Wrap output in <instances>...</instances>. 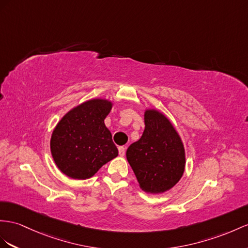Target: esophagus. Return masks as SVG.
Listing matches in <instances>:
<instances>
[{"label": "esophagus", "mask_w": 248, "mask_h": 248, "mask_svg": "<svg viewBox=\"0 0 248 248\" xmlns=\"http://www.w3.org/2000/svg\"><path fill=\"white\" fill-rule=\"evenodd\" d=\"M118 153L120 156H124L125 154V148L124 147H119L118 148Z\"/></svg>", "instance_id": "obj_1"}]
</instances>
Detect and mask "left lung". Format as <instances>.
Wrapping results in <instances>:
<instances>
[{
	"mask_svg": "<svg viewBox=\"0 0 248 248\" xmlns=\"http://www.w3.org/2000/svg\"><path fill=\"white\" fill-rule=\"evenodd\" d=\"M144 124L140 139L126 150V159L142 190L164 193L181 179L185 172V147L174 125L161 112L145 110Z\"/></svg>",
	"mask_w": 248,
	"mask_h": 248,
	"instance_id": "1",
	"label": "left lung"
}]
</instances>
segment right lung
<instances>
[{
	"mask_svg": "<svg viewBox=\"0 0 248 248\" xmlns=\"http://www.w3.org/2000/svg\"><path fill=\"white\" fill-rule=\"evenodd\" d=\"M113 104L94 98L70 110L56 124L50 150L56 167L72 179L91 178L117 157L118 150L105 124Z\"/></svg>",
	"mask_w": 248,
	"mask_h": 248,
	"instance_id": "add662e5",
	"label": "right lung"
}]
</instances>
